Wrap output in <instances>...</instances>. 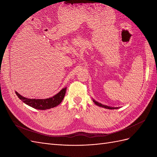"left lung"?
<instances>
[{
	"label": "left lung",
	"mask_w": 157,
	"mask_h": 157,
	"mask_svg": "<svg viewBox=\"0 0 157 157\" xmlns=\"http://www.w3.org/2000/svg\"><path fill=\"white\" fill-rule=\"evenodd\" d=\"M93 101L98 106H99V107H104L105 108V109H118V107H109V106H107V105H103V104L100 103L98 101H96L95 99H93Z\"/></svg>",
	"instance_id": "8db88e82"
}]
</instances>
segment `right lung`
Returning <instances> with one entry per match:
<instances>
[{"label":"right lung","mask_w":157,"mask_h":157,"mask_svg":"<svg viewBox=\"0 0 157 157\" xmlns=\"http://www.w3.org/2000/svg\"><path fill=\"white\" fill-rule=\"evenodd\" d=\"M66 91V87H64L56 95L47 99H29L23 97L17 91H15V93L18 98L26 105L33 107L34 109L46 110L58 106L62 101L64 96H65Z\"/></svg>","instance_id":"1"}]
</instances>
